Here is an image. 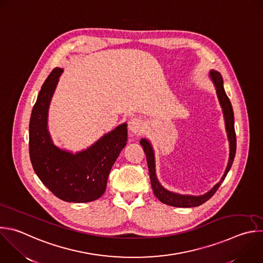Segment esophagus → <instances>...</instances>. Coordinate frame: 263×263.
<instances>
[{
    "mask_svg": "<svg viewBox=\"0 0 263 263\" xmlns=\"http://www.w3.org/2000/svg\"><path fill=\"white\" fill-rule=\"evenodd\" d=\"M143 122L138 118H131L129 121V130L132 134H140L143 131Z\"/></svg>",
    "mask_w": 263,
    "mask_h": 263,
    "instance_id": "34e87169",
    "label": "esophagus"
}]
</instances>
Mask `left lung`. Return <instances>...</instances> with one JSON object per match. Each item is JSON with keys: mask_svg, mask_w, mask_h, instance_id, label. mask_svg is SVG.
<instances>
[{"mask_svg": "<svg viewBox=\"0 0 263 263\" xmlns=\"http://www.w3.org/2000/svg\"><path fill=\"white\" fill-rule=\"evenodd\" d=\"M212 80L215 83L216 86V91L217 95L220 101V104L223 109L224 118H225V125H226V131L229 139V144H230V156H229V161L228 165L226 168V171L224 173V176L222 177L221 182H219L210 192L202 196H190V195H180L169 192L165 190L158 182L156 178V173H155V159H154V152L153 148L149 144V142L146 139H141L140 144L143 147V151L146 156V162H147V167H148V173H149V179H151V184L152 188L154 191V194L156 197L163 203L171 205V206H177V208H193V206H198L205 201H208L220 188L221 184L225 180L227 173L229 169L231 168V165L233 163L234 157H235V152H236V137H235V130H234V115H233V109L230 103L229 98L227 97L225 90L223 87V78L221 74L217 71H211L210 73Z\"/></svg>", "mask_w": 263, "mask_h": 263, "instance_id": "obj_1", "label": "left lung"}]
</instances>
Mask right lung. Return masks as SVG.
Listing matches in <instances>:
<instances>
[{
  "label": "right lung",
  "mask_w": 263,
  "mask_h": 263,
  "mask_svg": "<svg viewBox=\"0 0 263 263\" xmlns=\"http://www.w3.org/2000/svg\"><path fill=\"white\" fill-rule=\"evenodd\" d=\"M61 68H54L38 94L30 119L29 149L41 182L60 199L89 202L106 190L112 165L127 141V124L117 127L86 151L73 155L53 145L47 131V111Z\"/></svg>",
  "instance_id": "obj_1"
}]
</instances>
